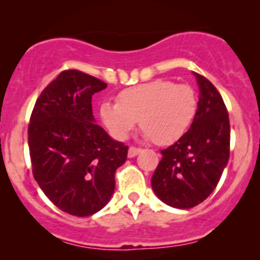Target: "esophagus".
Instances as JSON below:
<instances>
[{"instance_id":"1","label":"esophagus","mask_w":260,"mask_h":260,"mask_svg":"<svg viewBox=\"0 0 260 260\" xmlns=\"http://www.w3.org/2000/svg\"><path fill=\"white\" fill-rule=\"evenodd\" d=\"M141 152H142V148L129 147V149H128V156H129V158H133V156H136L137 154Z\"/></svg>"}]
</instances>
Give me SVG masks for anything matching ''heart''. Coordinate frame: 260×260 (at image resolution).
<instances>
[{"mask_svg": "<svg viewBox=\"0 0 260 260\" xmlns=\"http://www.w3.org/2000/svg\"><path fill=\"white\" fill-rule=\"evenodd\" d=\"M196 112L198 98L192 87L161 79L124 88L117 102H104L100 107L102 121L117 139L127 138L141 121L145 136L162 145L180 139Z\"/></svg>", "mask_w": 260, "mask_h": 260, "instance_id": "obj_1", "label": "heart"}]
</instances>
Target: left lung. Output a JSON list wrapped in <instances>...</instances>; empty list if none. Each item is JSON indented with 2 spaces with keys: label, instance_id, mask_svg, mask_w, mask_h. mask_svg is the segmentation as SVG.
Returning a JSON list of instances; mask_svg holds the SVG:
<instances>
[{
  "label": "left lung",
  "instance_id": "left-lung-1",
  "mask_svg": "<svg viewBox=\"0 0 260 260\" xmlns=\"http://www.w3.org/2000/svg\"><path fill=\"white\" fill-rule=\"evenodd\" d=\"M195 75L200 98L192 124L178 142L161 150L152 176L155 195L175 209H191L209 198L230 158L226 105L212 82Z\"/></svg>",
  "mask_w": 260,
  "mask_h": 260
}]
</instances>
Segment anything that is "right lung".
Segmentation results:
<instances>
[{
  "label": "right lung",
  "mask_w": 260,
  "mask_h": 260,
  "mask_svg": "<svg viewBox=\"0 0 260 260\" xmlns=\"http://www.w3.org/2000/svg\"><path fill=\"white\" fill-rule=\"evenodd\" d=\"M106 82L76 69L61 71L37 100L28 124L32 172L47 198L86 217L106 206L128 145L95 123L92 95Z\"/></svg>",
  "instance_id": "obj_1"
}]
</instances>
